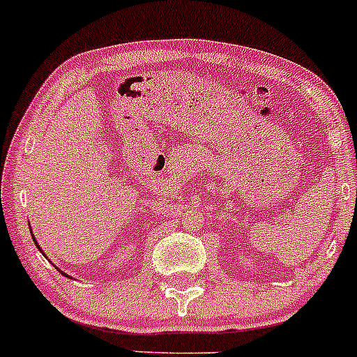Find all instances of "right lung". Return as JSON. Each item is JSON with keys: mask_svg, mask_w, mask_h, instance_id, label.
Masks as SVG:
<instances>
[{"mask_svg": "<svg viewBox=\"0 0 357 357\" xmlns=\"http://www.w3.org/2000/svg\"><path fill=\"white\" fill-rule=\"evenodd\" d=\"M31 238H33V234H31ZM33 241H35V246H37V248H38V250H40V251H42V248H40V246H38L37 239H35V238H33ZM42 253H43V251H42ZM55 268H57V266H55ZM57 270H59V268H57ZM59 271H60V270H59ZM60 273H62L63 276H69V275H66V273H63V271H60ZM69 278H70V276H69Z\"/></svg>", "mask_w": 357, "mask_h": 357, "instance_id": "add662e5", "label": "right lung"}]
</instances>
